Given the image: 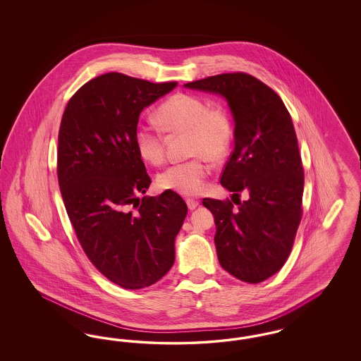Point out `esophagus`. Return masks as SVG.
I'll return each instance as SVG.
<instances>
[{
	"label": "esophagus",
	"instance_id": "34e87169",
	"mask_svg": "<svg viewBox=\"0 0 361 361\" xmlns=\"http://www.w3.org/2000/svg\"><path fill=\"white\" fill-rule=\"evenodd\" d=\"M187 206L189 209H195L196 207L199 206V202L195 200V199H187Z\"/></svg>",
	"mask_w": 361,
	"mask_h": 361
}]
</instances>
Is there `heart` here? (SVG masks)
I'll list each match as a JSON object with an SVG mask.
<instances>
[{"instance_id":"b5f03b06","label":"heart","mask_w":361,"mask_h":361,"mask_svg":"<svg viewBox=\"0 0 361 361\" xmlns=\"http://www.w3.org/2000/svg\"><path fill=\"white\" fill-rule=\"evenodd\" d=\"M158 128L169 135H187L189 161L176 164L159 173V188L174 190L185 196L202 193L209 174L208 161H224L234 137V124L228 109L222 104H211L206 99L177 93L161 104L154 112ZM134 143L139 157L152 164L161 165L165 161V145L162 135L149 127H137Z\"/></svg>"}]
</instances>
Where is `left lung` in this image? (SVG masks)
I'll return each instance as SVG.
<instances>
[{"label":"left lung","instance_id":"obj_1","mask_svg":"<svg viewBox=\"0 0 361 361\" xmlns=\"http://www.w3.org/2000/svg\"><path fill=\"white\" fill-rule=\"evenodd\" d=\"M222 94L230 105L234 150L221 184L238 197H204L215 218L219 264L256 284L286 264L302 219L305 173L291 115L274 89L246 73H224L185 84ZM250 197L240 202V192Z\"/></svg>","mask_w":361,"mask_h":361}]
</instances>
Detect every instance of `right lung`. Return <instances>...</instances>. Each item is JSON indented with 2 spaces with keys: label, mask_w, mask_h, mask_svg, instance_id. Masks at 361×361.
Here are the masks:
<instances>
[{
  "label": "right lung",
  "mask_w": 361,
  "mask_h": 361,
  "mask_svg": "<svg viewBox=\"0 0 361 361\" xmlns=\"http://www.w3.org/2000/svg\"><path fill=\"white\" fill-rule=\"evenodd\" d=\"M176 85L106 73L71 96L61 121L56 173L70 222L96 269L127 290L168 274L188 212L173 190L139 197L152 184L134 143L139 115Z\"/></svg>",
  "instance_id": "right-lung-1"
}]
</instances>
